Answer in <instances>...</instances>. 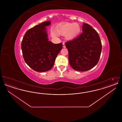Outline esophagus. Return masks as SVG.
Masks as SVG:
<instances>
[{
  "label": "esophagus",
  "instance_id": "esophagus-1",
  "mask_svg": "<svg viewBox=\"0 0 122 122\" xmlns=\"http://www.w3.org/2000/svg\"><path fill=\"white\" fill-rule=\"evenodd\" d=\"M63 47H64V48H65V47H66L65 45V43H64V42L63 43Z\"/></svg>",
  "mask_w": 122,
  "mask_h": 122
}]
</instances>
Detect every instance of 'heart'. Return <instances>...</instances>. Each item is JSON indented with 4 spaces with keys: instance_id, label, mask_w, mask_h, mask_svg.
Returning <instances> with one entry per match:
<instances>
[{
    "instance_id": "b5f03b06",
    "label": "heart",
    "mask_w": 122,
    "mask_h": 122,
    "mask_svg": "<svg viewBox=\"0 0 122 122\" xmlns=\"http://www.w3.org/2000/svg\"><path fill=\"white\" fill-rule=\"evenodd\" d=\"M81 32V27L77 23H65L58 25L55 30L52 31V36H64L67 40H72L77 37Z\"/></svg>"
}]
</instances>
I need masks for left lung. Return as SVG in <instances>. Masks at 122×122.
Instances as JSON below:
<instances>
[{
	"mask_svg": "<svg viewBox=\"0 0 122 122\" xmlns=\"http://www.w3.org/2000/svg\"><path fill=\"white\" fill-rule=\"evenodd\" d=\"M83 32L76 38L65 42L71 67L79 71H86L98 62L102 49L97 31L86 23L82 26Z\"/></svg>",
	"mask_w": 122,
	"mask_h": 122,
	"instance_id": "left-lung-1",
	"label": "left lung"
}]
</instances>
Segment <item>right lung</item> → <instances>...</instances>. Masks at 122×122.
Wrapping results in <instances>:
<instances>
[{
  "label": "right lung",
  "instance_id": "obj_1",
  "mask_svg": "<svg viewBox=\"0 0 122 122\" xmlns=\"http://www.w3.org/2000/svg\"><path fill=\"white\" fill-rule=\"evenodd\" d=\"M50 24V21H47L29 29L22 41L24 59L30 68L37 72L51 70L62 49V43L54 44L48 41L46 26Z\"/></svg>",
  "mask_w": 122,
  "mask_h": 122
}]
</instances>
